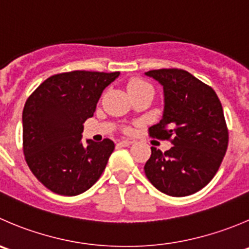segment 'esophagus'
Returning <instances> with one entry per match:
<instances>
[{
	"label": "esophagus",
	"mask_w": 249,
	"mask_h": 249,
	"mask_svg": "<svg viewBox=\"0 0 249 249\" xmlns=\"http://www.w3.org/2000/svg\"><path fill=\"white\" fill-rule=\"evenodd\" d=\"M132 143H134V142L130 141V140H123V141H120L119 143H118V146H120V147H129V146H131Z\"/></svg>",
	"instance_id": "obj_1"
}]
</instances>
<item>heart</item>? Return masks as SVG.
I'll return each mask as SVG.
<instances>
[{"label":"heart","mask_w":249,"mask_h":249,"mask_svg":"<svg viewBox=\"0 0 249 249\" xmlns=\"http://www.w3.org/2000/svg\"><path fill=\"white\" fill-rule=\"evenodd\" d=\"M146 85H148V84L144 83L143 80H140V79H134V80L130 81L129 85H127V90H129V89L141 88V86H146Z\"/></svg>","instance_id":"obj_1"}]
</instances>
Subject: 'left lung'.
<instances>
[{
  "label": "left lung",
  "mask_w": 249,
  "mask_h": 249,
  "mask_svg": "<svg viewBox=\"0 0 249 249\" xmlns=\"http://www.w3.org/2000/svg\"><path fill=\"white\" fill-rule=\"evenodd\" d=\"M146 74L163 86L164 109L149 135L173 137L163 152L151 147L144 173L163 194L185 197L203 189L214 178L228 149L229 132L223 107L211 86L182 69H158Z\"/></svg>",
  "instance_id": "obj_1"
}]
</instances>
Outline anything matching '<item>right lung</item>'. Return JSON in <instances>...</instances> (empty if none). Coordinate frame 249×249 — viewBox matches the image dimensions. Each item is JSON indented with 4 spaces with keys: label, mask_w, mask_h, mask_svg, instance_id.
Masks as SVG:
<instances>
[{
    "label": "right lung",
    "mask_w": 249,
    "mask_h": 249,
    "mask_svg": "<svg viewBox=\"0 0 249 249\" xmlns=\"http://www.w3.org/2000/svg\"><path fill=\"white\" fill-rule=\"evenodd\" d=\"M115 73L75 71L46 79L23 110V149L34 175L52 192L76 196L102 175L114 142L86 140L84 123L93 117L103 90Z\"/></svg>",
    "instance_id": "obj_1"
}]
</instances>
